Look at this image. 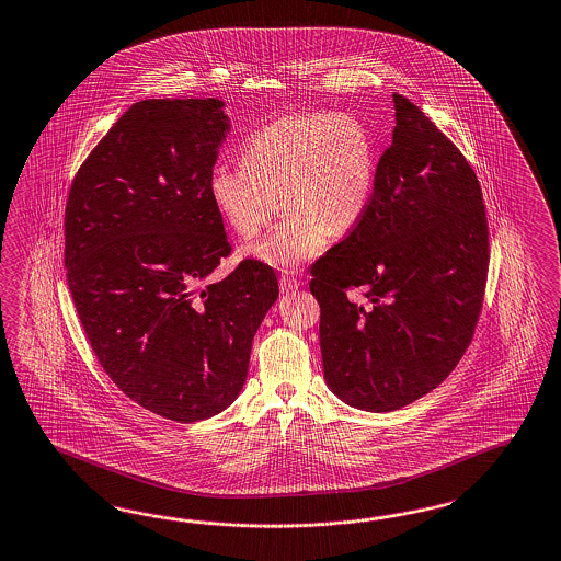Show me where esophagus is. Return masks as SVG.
I'll return each instance as SVG.
<instances>
[{
  "instance_id": "1",
  "label": "esophagus",
  "mask_w": 561,
  "mask_h": 561,
  "mask_svg": "<svg viewBox=\"0 0 561 561\" xmlns=\"http://www.w3.org/2000/svg\"><path fill=\"white\" fill-rule=\"evenodd\" d=\"M278 285H280V290H283V293H290V290H297L301 283L297 280V276H295V274L287 273L283 274V276L278 278Z\"/></svg>"
}]
</instances>
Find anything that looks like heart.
Listing matches in <instances>:
<instances>
[{
    "label": "heart",
    "instance_id": "obj_1",
    "mask_svg": "<svg viewBox=\"0 0 561 561\" xmlns=\"http://www.w3.org/2000/svg\"><path fill=\"white\" fill-rule=\"evenodd\" d=\"M376 173V145L362 119L299 112L254 131L242 148V164L216 162L207 191L217 214L242 238L264 228L280 197L287 219L242 254L293 271L317 259L331 236L358 226L373 202Z\"/></svg>",
    "mask_w": 561,
    "mask_h": 561
}]
</instances>
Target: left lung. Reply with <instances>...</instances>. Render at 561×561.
I'll return each instance as SVG.
<instances>
[{"instance_id":"left-lung-1","label":"left lung","mask_w":561,"mask_h":561,"mask_svg":"<svg viewBox=\"0 0 561 561\" xmlns=\"http://www.w3.org/2000/svg\"><path fill=\"white\" fill-rule=\"evenodd\" d=\"M397 126L358 226L311 266L323 376L345 404L407 407L439 387L472 342L489 226L472 167L415 103Z\"/></svg>"}]
</instances>
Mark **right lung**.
<instances>
[{"instance_id":"right-lung-1","label":"right lung","mask_w":561,"mask_h":561,"mask_svg":"<svg viewBox=\"0 0 561 561\" xmlns=\"http://www.w3.org/2000/svg\"><path fill=\"white\" fill-rule=\"evenodd\" d=\"M224 105L134 103L81 164L65 211L67 283L89 344L124 394L176 423L238 399L278 299L259 260L207 283L231 252L207 191L230 129Z\"/></svg>"}]
</instances>
